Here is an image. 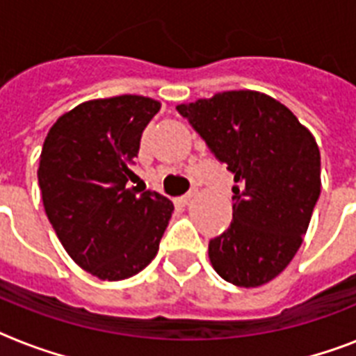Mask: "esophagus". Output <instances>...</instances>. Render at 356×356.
<instances>
[{
    "instance_id": "34e87169",
    "label": "esophagus",
    "mask_w": 356,
    "mask_h": 356,
    "mask_svg": "<svg viewBox=\"0 0 356 356\" xmlns=\"http://www.w3.org/2000/svg\"><path fill=\"white\" fill-rule=\"evenodd\" d=\"M195 194H197V192H195V190H192V192H188V194L181 195V197H179L177 201H179V203H181V205H186V203H190V201L194 200Z\"/></svg>"
}]
</instances>
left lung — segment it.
<instances>
[{
	"mask_svg": "<svg viewBox=\"0 0 356 356\" xmlns=\"http://www.w3.org/2000/svg\"><path fill=\"white\" fill-rule=\"evenodd\" d=\"M177 111L236 183L231 227L209 242L212 268L234 286L270 282L301 248L320 197L314 136L262 92H220Z\"/></svg>",
	"mask_w": 356,
	"mask_h": 356,
	"instance_id": "obj_1",
	"label": "left lung"
}]
</instances>
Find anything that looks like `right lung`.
Returning a JSON list of instances; mask_svg holds the SVG:
<instances>
[{
	"label": "right lung",
	"mask_w": 356,
	"mask_h": 356,
	"mask_svg": "<svg viewBox=\"0 0 356 356\" xmlns=\"http://www.w3.org/2000/svg\"><path fill=\"white\" fill-rule=\"evenodd\" d=\"M159 111L144 96L90 99L53 123L42 145L47 220L75 264L102 281L144 270L172 218L168 197L129 188L142 133Z\"/></svg>",
	"instance_id": "obj_1"
}]
</instances>
